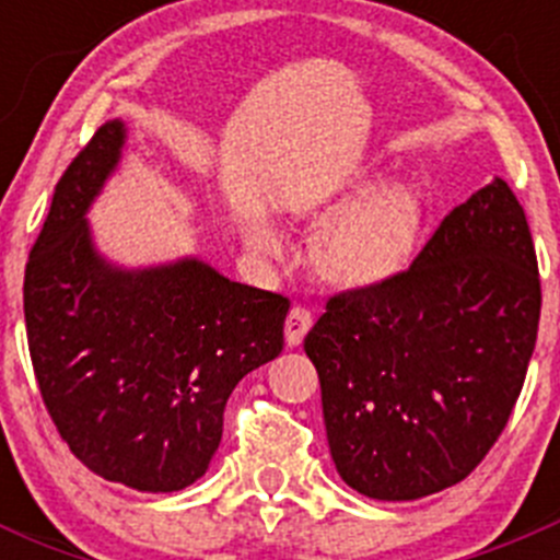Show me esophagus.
I'll use <instances>...</instances> for the list:
<instances>
[{"label": "esophagus", "mask_w": 560, "mask_h": 560, "mask_svg": "<svg viewBox=\"0 0 560 560\" xmlns=\"http://www.w3.org/2000/svg\"><path fill=\"white\" fill-rule=\"evenodd\" d=\"M312 325H314V316L306 306H292L284 322L287 343H290V347H298V343L303 341V336L312 330Z\"/></svg>", "instance_id": "1"}]
</instances>
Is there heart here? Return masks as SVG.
I'll list each match as a JSON object with an SVG mask.
<instances>
[{"label":"heart","mask_w":560,"mask_h":560,"mask_svg":"<svg viewBox=\"0 0 560 560\" xmlns=\"http://www.w3.org/2000/svg\"><path fill=\"white\" fill-rule=\"evenodd\" d=\"M358 186L354 200L332 219L316 241V262L327 279L369 287L406 268L422 228V200L415 186L393 184L369 195ZM254 246L273 252L279 238L268 228L252 230Z\"/></svg>","instance_id":"obj_1"}]
</instances>
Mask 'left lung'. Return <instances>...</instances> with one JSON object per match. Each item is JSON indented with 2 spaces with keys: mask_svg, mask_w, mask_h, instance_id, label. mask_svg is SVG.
Wrapping results in <instances>:
<instances>
[{
  "mask_svg": "<svg viewBox=\"0 0 560 560\" xmlns=\"http://www.w3.org/2000/svg\"><path fill=\"white\" fill-rule=\"evenodd\" d=\"M539 308L534 241L501 178L444 217L409 268L332 295L303 349L343 482L415 501L466 479L521 398Z\"/></svg>",
  "mask_w": 560,
  "mask_h": 560,
  "instance_id": "left-lung-1",
  "label": "left lung"
}]
</instances>
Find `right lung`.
Returning <instances> with one entry per match:
<instances>
[{"label":"right lung","instance_id":"obj_1","mask_svg":"<svg viewBox=\"0 0 560 560\" xmlns=\"http://www.w3.org/2000/svg\"><path fill=\"white\" fill-rule=\"evenodd\" d=\"M121 145L124 124L105 121L56 184L26 262V338L70 453L107 482L173 493L206 474L235 385L284 349L290 298L200 259L107 265L83 213Z\"/></svg>","mask_w":560,"mask_h":560}]
</instances>
